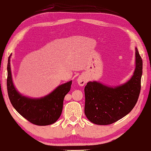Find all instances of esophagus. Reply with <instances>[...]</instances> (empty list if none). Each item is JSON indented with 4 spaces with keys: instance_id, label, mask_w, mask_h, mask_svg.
Returning <instances> with one entry per match:
<instances>
[{
    "instance_id": "34e87169",
    "label": "esophagus",
    "mask_w": 151,
    "mask_h": 151,
    "mask_svg": "<svg viewBox=\"0 0 151 151\" xmlns=\"http://www.w3.org/2000/svg\"><path fill=\"white\" fill-rule=\"evenodd\" d=\"M78 83L79 86H84L86 83V79L83 76H79L78 79Z\"/></svg>"
}]
</instances>
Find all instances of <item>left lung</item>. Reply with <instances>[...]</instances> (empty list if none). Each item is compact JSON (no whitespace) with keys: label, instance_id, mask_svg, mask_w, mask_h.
<instances>
[{"label":"left lung","instance_id":"1","mask_svg":"<svg viewBox=\"0 0 151 151\" xmlns=\"http://www.w3.org/2000/svg\"><path fill=\"white\" fill-rule=\"evenodd\" d=\"M142 69V59L136 48L135 71L128 82L114 88L96 81L87 83L85 114L89 121L97 125H110L128 114L138 101Z\"/></svg>","mask_w":151,"mask_h":151}]
</instances>
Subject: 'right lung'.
I'll use <instances>...</instances> for the list:
<instances>
[{
  "instance_id": "obj_1",
  "label": "right lung",
  "mask_w": 151,
  "mask_h": 151,
  "mask_svg": "<svg viewBox=\"0 0 151 151\" xmlns=\"http://www.w3.org/2000/svg\"><path fill=\"white\" fill-rule=\"evenodd\" d=\"M8 61L7 90L12 105L22 117L34 125L45 126L57 122L61 116L63 100L70 90L72 81L59 86L44 98L30 99L17 91L12 82L10 57Z\"/></svg>"
}]
</instances>
